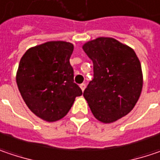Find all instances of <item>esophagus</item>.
<instances>
[{
  "label": "esophagus",
  "instance_id": "1",
  "mask_svg": "<svg viewBox=\"0 0 160 160\" xmlns=\"http://www.w3.org/2000/svg\"><path fill=\"white\" fill-rule=\"evenodd\" d=\"M80 89H81V90H82V91H84V89H85V88H86V85H85L84 83H82V84H80Z\"/></svg>",
  "mask_w": 160,
  "mask_h": 160
}]
</instances>
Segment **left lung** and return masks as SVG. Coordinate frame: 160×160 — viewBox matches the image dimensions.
<instances>
[{
    "instance_id": "1",
    "label": "left lung",
    "mask_w": 160,
    "mask_h": 160,
    "mask_svg": "<svg viewBox=\"0 0 160 160\" xmlns=\"http://www.w3.org/2000/svg\"><path fill=\"white\" fill-rule=\"evenodd\" d=\"M82 49L93 62L94 72L83 96L98 120L115 122L128 114L139 99L140 61L133 49L113 38L99 37L84 43Z\"/></svg>"
}]
</instances>
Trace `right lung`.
<instances>
[{"instance_id": "add662e5", "label": "right lung", "mask_w": 160, "mask_h": 160, "mask_svg": "<svg viewBox=\"0 0 160 160\" xmlns=\"http://www.w3.org/2000/svg\"><path fill=\"white\" fill-rule=\"evenodd\" d=\"M73 49L71 42H47L30 48L20 61L18 89L31 111L45 121L65 117L75 98L82 95L70 63Z\"/></svg>"}]
</instances>
